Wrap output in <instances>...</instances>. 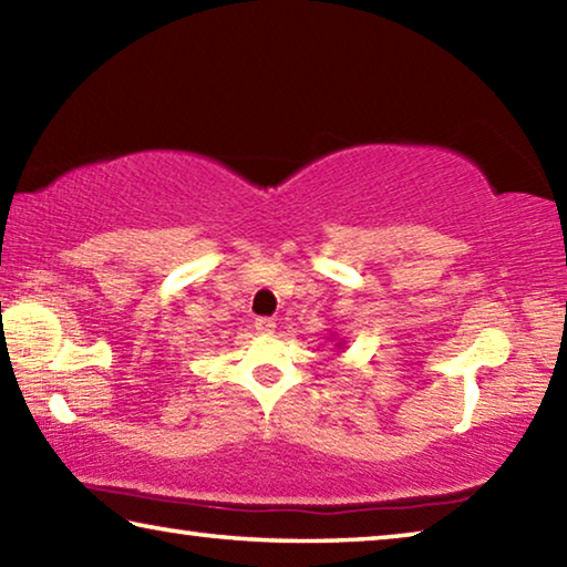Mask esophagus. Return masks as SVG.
Segmentation results:
<instances>
[{
    "instance_id": "obj_1",
    "label": "esophagus",
    "mask_w": 567,
    "mask_h": 567,
    "mask_svg": "<svg viewBox=\"0 0 567 567\" xmlns=\"http://www.w3.org/2000/svg\"><path fill=\"white\" fill-rule=\"evenodd\" d=\"M275 328H277V322H275L272 318H257V320H255V330L262 332V334L275 332Z\"/></svg>"
}]
</instances>
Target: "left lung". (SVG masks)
<instances>
[{"instance_id":"left-lung-1","label":"left lung","mask_w":567,"mask_h":567,"mask_svg":"<svg viewBox=\"0 0 567 567\" xmlns=\"http://www.w3.org/2000/svg\"><path fill=\"white\" fill-rule=\"evenodd\" d=\"M334 348H338V350H342V348H344V342H342V340H340V342H334Z\"/></svg>"}]
</instances>
